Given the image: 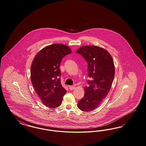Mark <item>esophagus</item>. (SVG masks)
<instances>
[{
	"mask_svg": "<svg viewBox=\"0 0 146 146\" xmlns=\"http://www.w3.org/2000/svg\"><path fill=\"white\" fill-rule=\"evenodd\" d=\"M75 88H76V87L74 86H69V88L70 90H73Z\"/></svg>",
	"mask_w": 146,
	"mask_h": 146,
	"instance_id": "obj_1",
	"label": "esophagus"
}]
</instances>
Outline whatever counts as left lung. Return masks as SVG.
Here are the masks:
<instances>
[{
    "instance_id": "1",
    "label": "left lung",
    "mask_w": 146,
    "mask_h": 146,
    "mask_svg": "<svg viewBox=\"0 0 146 146\" xmlns=\"http://www.w3.org/2000/svg\"><path fill=\"white\" fill-rule=\"evenodd\" d=\"M76 53L88 63V86L85 87L84 96L78 101L81 111H90L96 109L110 91L115 76L113 59L110 53L96 46H84Z\"/></svg>"
}]
</instances>
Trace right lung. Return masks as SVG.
<instances>
[{
  "label": "right lung",
  "instance_id": "right-lung-1",
  "mask_svg": "<svg viewBox=\"0 0 146 146\" xmlns=\"http://www.w3.org/2000/svg\"><path fill=\"white\" fill-rule=\"evenodd\" d=\"M72 52L68 46L54 44L36 54L31 67V79L37 95L45 106H60L66 90L61 84L60 65L62 58Z\"/></svg>",
  "mask_w": 146,
  "mask_h": 146
}]
</instances>
